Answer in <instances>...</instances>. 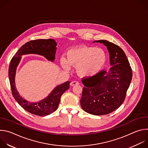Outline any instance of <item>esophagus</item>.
<instances>
[{
	"instance_id": "1",
	"label": "esophagus",
	"mask_w": 148,
	"mask_h": 148,
	"mask_svg": "<svg viewBox=\"0 0 148 148\" xmlns=\"http://www.w3.org/2000/svg\"><path fill=\"white\" fill-rule=\"evenodd\" d=\"M70 84H71V86H75V85H78L79 82L77 81H73L70 83Z\"/></svg>"
}]
</instances>
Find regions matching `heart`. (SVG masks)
Instances as JSON below:
<instances>
[{"label": "heart", "mask_w": 148, "mask_h": 148, "mask_svg": "<svg viewBox=\"0 0 148 148\" xmlns=\"http://www.w3.org/2000/svg\"><path fill=\"white\" fill-rule=\"evenodd\" d=\"M67 60L60 59L63 68L69 69L70 66H77L78 73L84 77H90L98 73L107 61L105 51L100 48L83 46L67 51Z\"/></svg>", "instance_id": "b5f03b06"}]
</instances>
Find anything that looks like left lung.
<instances>
[{
	"label": "left lung",
	"instance_id": "left-lung-1",
	"mask_svg": "<svg viewBox=\"0 0 148 148\" xmlns=\"http://www.w3.org/2000/svg\"><path fill=\"white\" fill-rule=\"evenodd\" d=\"M107 46L112 67L101 70L91 77H83L84 85L81 106L86 112L95 115L108 114L123 102L132 78V71L124 51L107 40H97Z\"/></svg>",
	"mask_w": 148,
	"mask_h": 148
}]
</instances>
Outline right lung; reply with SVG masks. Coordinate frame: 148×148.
I'll return each instance as SVG.
<instances>
[{"mask_svg": "<svg viewBox=\"0 0 148 148\" xmlns=\"http://www.w3.org/2000/svg\"><path fill=\"white\" fill-rule=\"evenodd\" d=\"M57 50V43L53 39H37L28 41L21 47L12 58L9 67V78L13 97L25 110L38 116H45L54 112L58 108L62 94L70 88V81L58 86L44 99L37 103H31L22 98L15 87L16 69L23 54H37L54 61Z\"/></svg>", "mask_w": 148, "mask_h": 148, "instance_id": "add662e5", "label": "right lung"}]
</instances>
